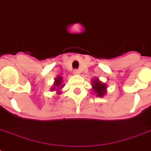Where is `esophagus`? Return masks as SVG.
Returning a JSON list of instances; mask_svg holds the SVG:
<instances>
[{
    "label": "esophagus",
    "instance_id": "34e87169",
    "mask_svg": "<svg viewBox=\"0 0 151 151\" xmlns=\"http://www.w3.org/2000/svg\"><path fill=\"white\" fill-rule=\"evenodd\" d=\"M73 73V74H75V75H78V74H80V71L78 70H74Z\"/></svg>",
    "mask_w": 151,
    "mask_h": 151
}]
</instances>
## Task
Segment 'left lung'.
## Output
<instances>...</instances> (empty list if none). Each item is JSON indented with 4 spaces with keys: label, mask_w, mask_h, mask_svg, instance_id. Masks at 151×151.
I'll use <instances>...</instances> for the list:
<instances>
[{
    "label": "left lung",
    "mask_w": 151,
    "mask_h": 151,
    "mask_svg": "<svg viewBox=\"0 0 151 151\" xmlns=\"http://www.w3.org/2000/svg\"><path fill=\"white\" fill-rule=\"evenodd\" d=\"M92 89L98 97H103L106 93V85L101 82L99 78H94L92 81Z\"/></svg>",
    "instance_id": "left-lung-1"
}]
</instances>
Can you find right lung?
I'll list each match as a JSON object with an SVG mask.
<instances>
[{
  "label": "right lung",
  "instance_id": "obj_1",
  "mask_svg": "<svg viewBox=\"0 0 151 151\" xmlns=\"http://www.w3.org/2000/svg\"><path fill=\"white\" fill-rule=\"evenodd\" d=\"M63 83V78L61 76H58L56 78H55V82L53 85V87L52 88V91H56L57 94H60L61 92H59V90L63 88L64 85H62Z\"/></svg>",
  "mask_w": 151,
  "mask_h": 151
}]
</instances>
